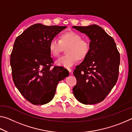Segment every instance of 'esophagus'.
Masks as SVG:
<instances>
[{"label": "esophagus", "mask_w": 132, "mask_h": 132, "mask_svg": "<svg viewBox=\"0 0 132 132\" xmlns=\"http://www.w3.org/2000/svg\"><path fill=\"white\" fill-rule=\"evenodd\" d=\"M67 69H68V70L69 72L70 73L72 72V69H71L70 68H67Z\"/></svg>", "instance_id": "1"}]
</instances>
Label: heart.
<instances>
[{
  "label": "heart",
  "mask_w": 132,
  "mask_h": 132,
  "mask_svg": "<svg viewBox=\"0 0 132 132\" xmlns=\"http://www.w3.org/2000/svg\"><path fill=\"white\" fill-rule=\"evenodd\" d=\"M66 47L67 55L56 60V65L69 68L76 63L77 60H85L90 52L89 42L82 39L80 34L73 31L63 33L60 35V40L53 38L49 43L50 53L55 57L59 56Z\"/></svg>",
  "instance_id": "heart-1"
}]
</instances>
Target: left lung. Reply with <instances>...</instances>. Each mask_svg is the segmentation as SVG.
<instances>
[{"label":"left lung","instance_id":"8db88e82","mask_svg":"<svg viewBox=\"0 0 132 132\" xmlns=\"http://www.w3.org/2000/svg\"><path fill=\"white\" fill-rule=\"evenodd\" d=\"M72 28L90 39L89 55L73 72L77 83L73 93L81 103H98L105 99L117 82L120 54L114 39L98 25Z\"/></svg>","mask_w":132,"mask_h":132}]
</instances>
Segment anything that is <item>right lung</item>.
<instances>
[{
    "instance_id": "add662e5",
    "label": "right lung",
    "mask_w": 132,
    "mask_h": 132,
    "mask_svg": "<svg viewBox=\"0 0 132 132\" xmlns=\"http://www.w3.org/2000/svg\"><path fill=\"white\" fill-rule=\"evenodd\" d=\"M66 28L35 24L14 42L10 60L12 78L22 95L35 105L51 102L58 83L69 74L63 67L52 68L49 49L50 40Z\"/></svg>"
}]
</instances>
